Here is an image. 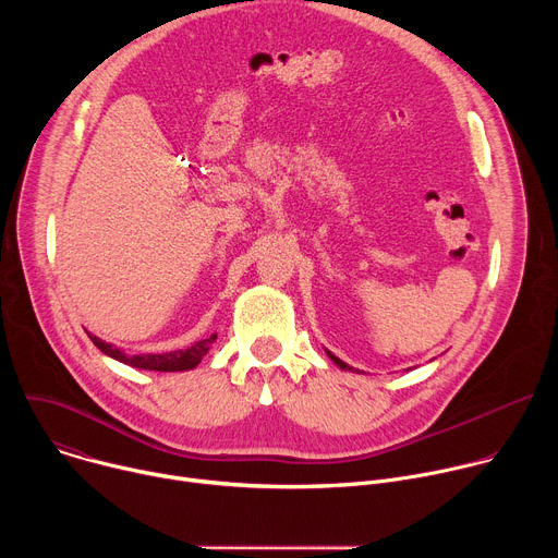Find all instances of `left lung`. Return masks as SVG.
Returning a JSON list of instances; mask_svg holds the SVG:
<instances>
[{"label": "left lung", "mask_w": 558, "mask_h": 558, "mask_svg": "<svg viewBox=\"0 0 558 558\" xmlns=\"http://www.w3.org/2000/svg\"><path fill=\"white\" fill-rule=\"evenodd\" d=\"M327 353H329V351H327ZM329 357H331V360H333V362H336L340 368H344V371H353V368H351L347 362H342V360H340V357H336L333 353H329Z\"/></svg>", "instance_id": "1"}]
</instances>
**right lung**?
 <instances>
[{"instance_id":"right-lung-1","label":"right lung","mask_w":558,"mask_h":558,"mask_svg":"<svg viewBox=\"0 0 558 558\" xmlns=\"http://www.w3.org/2000/svg\"><path fill=\"white\" fill-rule=\"evenodd\" d=\"M88 338L95 342V347H97L101 353H106V355H110V357H114V360H119V362H123V364H130V366H134V368H145V371H163V373L190 371V368L198 366V362L207 355L211 342L216 340V336H211V338H207V340L194 342V344L187 347V349H179V351H170V353L125 355L121 349H117V347H112V344L99 340V338L93 336V333H88Z\"/></svg>"}]
</instances>
